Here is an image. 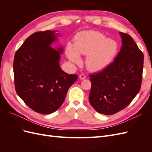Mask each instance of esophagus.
I'll use <instances>...</instances> for the list:
<instances>
[{
	"mask_svg": "<svg viewBox=\"0 0 152 152\" xmlns=\"http://www.w3.org/2000/svg\"><path fill=\"white\" fill-rule=\"evenodd\" d=\"M79 77H80V79L81 80H83V79H86V76L84 74H83V73H82V74H80V75H79Z\"/></svg>",
	"mask_w": 152,
	"mask_h": 152,
	"instance_id": "34e87169",
	"label": "esophagus"
}]
</instances>
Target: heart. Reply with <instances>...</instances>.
Here are the masks:
<instances>
[{"instance_id":"heart-1","label":"heart","mask_w":152,"mask_h":152,"mask_svg":"<svg viewBox=\"0 0 152 152\" xmlns=\"http://www.w3.org/2000/svg\"><path fill=\"white\" fill-rule=\"evenodd\" d=\"M118 49L116 40L107 39L100 32L89 31L76 37L73 45L68 44L66 54L69 59L75 63L80 62L79 55H87V68L92 72H98L112 61Z\"/></svg>"}]
</instances>
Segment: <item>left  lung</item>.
I'll use <instances>...</instances> for the list:
<instances>
[{
    "label": "left lung",
    "mask_w": 152,
    "mask_h": 152,
    "mask_svg": "<svg viewBox=\"0 0 152 152\" xmlns=\"http://www.w3.org/2000/svg\"><path fill=\"white\" fill-rule=\"evenodd\" d=\"M122 45L114 61L89 75V103L96 112L113 115L131 103L141 88L143 53L131 37L120 32Z\"/></svg>",
    "instance_id": "left-lung-1"
}]
</instances>
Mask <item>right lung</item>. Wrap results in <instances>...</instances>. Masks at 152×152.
I'll list each match as a JSON object with an SVG mask.
<instances>
[{
    "instance_id": "add662e5",
    "label": "right lung",
    "mask_w": 152,
    "mask_h": 152,
    "mask_svg": "<svg viewBox=\"0 0 152 152\" xmlns=\"http://www.w3.org/2000/svg\"><path fill=\"white\" fill-rule=\"evenodd\" d=\"M58 34L50 30L35 32L25 40L14 58L16 93L28 107L42 114L53 113L61 107L78 78L59 66L63 48L50 46Z\"/></svg>"
}]
</instances>
